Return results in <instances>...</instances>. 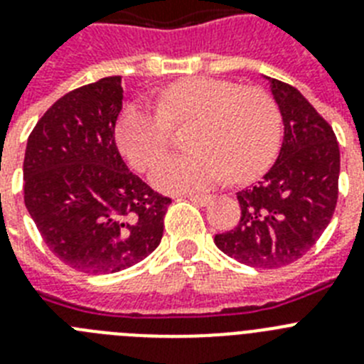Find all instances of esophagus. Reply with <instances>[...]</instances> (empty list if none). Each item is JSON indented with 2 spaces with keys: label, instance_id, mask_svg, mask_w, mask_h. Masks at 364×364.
<instances>
[{
  "label": "esophagus",
  "instance_id": "1",
  "mask_svg": "<svg viewBox=\"0 0 364 364\" xmlns=\"http://www.w3.org/2000/svg\"><path fill=\"white\" fill-rule=\"evenodd\" d=\"M188 198L191 203L198 204V206H206V204L212 203V197H210V195H188Z\"/></svg>",
  "mask_w": 364,
  "mask_h": 364
}]
</instances>
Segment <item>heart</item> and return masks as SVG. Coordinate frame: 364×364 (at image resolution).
Returning <instances> with one entry per match:
<instances>
[{"instance_id":"heart-1","label":"heart","mask_w":364,"mask_h":364,"mask_svg":"<svg viewBox=\"0 0 364 364\" xmlns=\"http://www.w3.org/2000/svg\"><path fill=\"white\" fill-rule=\"evenodd\" d=\"M193 125V151L156 161L151 182L167 193L212 188L232 176L262 175L278 154L282 116L274 99L259 88L219 79L178 80L160 95L158 107L130 105L119 116L117 145L138 169H147L171 141V125Z\"/></svg>"}]
</instances>
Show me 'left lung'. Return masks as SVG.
Here are the masks:
<instances>
[{
	"mask_svg": "<svg viewBox=\"0 0 364 364\" xmlns=\"http://www.w3.org/2000/svg\"><path fill=\"white\" fill-rule=\"evenodd\" d=\"M267 79L284 119V144L267 175L237 193V226L213 241L245 265L276 269L302 257L330 225L338 197L341 152L330 123L302 93Z\"/></svg>",
	"mask_w": 364,
	"mask_h": 364,
	"instance_id": "1",
	"label": "left lung"
}]
</instances>
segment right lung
Masks as SVG:
<instances>
[{"instance_id":"right-lung-1","label":"right lung","mask_w":364,"mask_h":364,"mask_svg":"<svg viewBox=\"0 0 364 364\" xmlns=\"http://www.w3.org/2000/svg\"><path fill=\"white\" fill-rule=\"evenodd\" d=\"M121 77L66 93L38 119L23 158V200L55 256L112 274L160 245L169 197L129 171L116 145Z\"/></svg>"}]
</instances>
